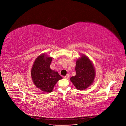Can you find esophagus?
Here are the masks:
<instances>
[{"label":"esophagus","instance_id":"esophagus-1","mask_svg":"<svg viewBox=\"0 0 126 126\" xmlns=\"http://www.w3.org/2000/svg\"><path fill=\"white\" fill-rule=\"evenodd\" d=\"M64 78H65V79H68V78H69V75H66V76H64Z\"/></svg>","mask_w":126,"mask_h":126}]
</instances>
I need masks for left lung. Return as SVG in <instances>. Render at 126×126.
I'll use <instances>...</instances> for the list:
<instances>
[{"label":"left lung","mask_w":126,"mask_h":126,"mask_svg":"<svg viewBox=\"0 0 126 126\" xmlns=\"http://www.w3.org/2000/svg\"><path fill=\"white\" fill-rule=\"evenodd\" d=\"M76 76L70 78V81L76 88L79 90L87 89L93 84L96 76L94 64L85 55H81L76 62Z\"/></svg>","instance_id":"1"}]
</instances>
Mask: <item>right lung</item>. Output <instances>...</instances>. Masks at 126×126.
Segmentation results:
<instances>
[{"label":"right lung","mask_w":126,"mask_h":126,"mask_svg":"<svg viewBox=\"0 0 126 126\" xmlns=\"http://www.w3.org/2000/svg\"><path fill=\"white\" fill-rule=\"evenodd\" d=\"M52 60V57L42 54L35 59L31 70L33 84L46 93L51 92L56 83L63 79L58 72L50 69Z\"/></svg>","instance_id":"add662e5"}]
</instances>
